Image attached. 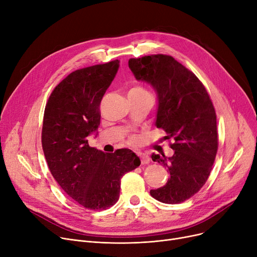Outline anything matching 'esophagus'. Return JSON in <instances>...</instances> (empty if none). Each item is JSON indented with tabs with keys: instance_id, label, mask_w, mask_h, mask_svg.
<instances>
[{
	"instance_id": "1",
	"label": "esophagus",
	"mask_w": 257,
	"mask_h": 257,
	"mask_svg": "<svg viewBox=\"0 0 257 257\" xmlns=\"http://www.w3.org/2000/svg\"><path fill=\"white\" fill-rule=\"evenodd\" d=\"M138 155L141 157L142 159V164H148L150 161V157L148 156L146 153L143 152H138Z\"/></svg>"
}]
</instances>
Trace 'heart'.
<instances>
[{
	"instance_id": "obj_1",
	"label": "heart",
	"mask_w": 257,
	"mask_h": 257,
	"mask_svg": "<svg viewBox=\"0 0 257 257\" xmlns=\"http://www.w3.org/2000/svg\"><path fill=\"white\" fill-rule=\"evenodd\" d=\"M131 90H132V91H142V92H145V91H146L145 89H143V88H141V87H134V88H132Z\"/></svg>"
}]
</instances>
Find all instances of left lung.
Wrapping results in <instances>:
<instances>
[{"label": "left lung", "mask_w": 257, "mask_h": 257, "mask_svg": "<svg viewBox=\"0 0 257 257\" xmlns=\"http://www.w3.org/2000/svg\"><path fill=\"white\" fill-rule=\"evenodd\" d=\"M128 64L137 80L154 88L158 101L155 126L167 132V140L175 141L171 157L151 156L168 169L170 178L150 194L163 203H180L205 184L217 155V116L212 102L196 75L172 56L131 58Z\"/></svg>", "instance_id": "8db88e82"}]
</instances>
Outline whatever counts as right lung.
Masks as SVG:
<instances>
[{"label": "right lung", "instance_id": "obj_1", "mask_svg": "<svg viewBox=\"0 0 257 257\" xmlns=\"http://www.w3.org/2000/svg\"><path fill=\"white\" fill-rule=\"evenodd\" d=\"M119 60L71 73L54 88L46 105L42 144L53 177L80 205L101 210L115 204L120 178L141 165L129 149L104 153L88 145L100 125V103Z\"/></svg>", "mask_w": 257, "mask_h": 257}]
</instances>
